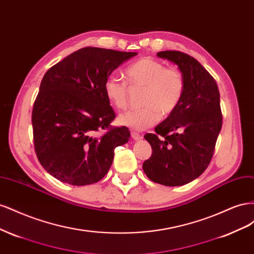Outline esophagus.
<instances>
[{"instance_id":"esophagus-1","label":"esophagus","mask_w":254,"mask_h":254,"mask_svg":"<svg viewBox=\"0 0 254 254\" xmlns=\"http://www.w3.org/2000/svg\"><path fill=\"white\" fill-rule=\"evenodd\" d=\"M131 136H132V139L135 140V141H139V140L142 139V135L136 131H131Z\"/></svg>"}]
</instances>
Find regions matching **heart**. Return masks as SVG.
<instances>
[{
    "mask_svg": "<svg viewBox=\"0 0 254 254\" xmlns=\"http://www.w3.org/2000/svg\"><path fill=\"white\" fill-rule=\"evenodd\" d=\"M125 75L127 81L117 75H109L104 82V92L115 108L122 110L128 106V84L130 88H143L141 108L119 117L121 125L137 131L156 125L161 114L166 117L173 113L186 91V79L179 68L166 66L150 57L141 58L128 65Z\"/></svg>",
    "mask_w": 254,
    "mask_h": 254,
    "instance_id": "1",
    "label": "heart"
}]
</instances>
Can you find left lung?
Instances as JSON below:
<instances>
[{"label":"left lung","mask_w":254,"mask_h":254,"mask_svg":"<svg viewBox=\"0 0 254 254\" xmlns=\"http://www.w3.org/2000/svg\"><path fill=\"white\" fill-rule=\"evenodd\" d=\"M160 58L179 66L186 91L177 109L144 137L152 153L143 163L148 178L178 187L198 178L209 166L222 126L220 96L213 76L186 53L159 52Z\"/></svg>","instance_id":"8db88e82"}]
</instances>
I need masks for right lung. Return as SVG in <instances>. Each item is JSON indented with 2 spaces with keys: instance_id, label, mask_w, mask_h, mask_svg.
Segmentation results:
<instances>
[{
  "instance_id": "add662e5",
  "label": "right lung",
  "mask_w": 254,
  "mask_h": 254,
  "mask_svg": "<svg viewBox=\"0 0 254 254\" xmlns=\"http://www.w3.org/2000/svg\"><path fill=\"white\" fill-rule=\"evenodd\" d=\"M135 55L87 47L44 74L32 113L34 146L40 164L56 179L72 186L98 182L109 171L115 147L129 141L127 127L111 125L115 113L104 82Z\"/></svg>"
}]
</instances>
